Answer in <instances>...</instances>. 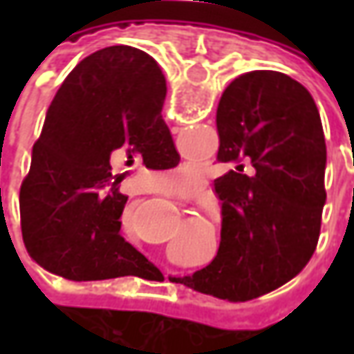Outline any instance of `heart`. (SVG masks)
<instances>
[{
	"instance_id": "1",
	"label": "heart",
	"mask_w": 354,
	"mask_h": 354,
	"mask_svg": "<svg viewBox=\"0 0 354 354\" xmlns=\"http://www.w3.org/2000/svg\"><path fill=\"white\" fill-rule=\"evenodd\" d=\"M189 230L195 234L197 238H201V240H211V232L205 228V226H201V225H191L189 226Z\"/></svg>"
}]
</instances>
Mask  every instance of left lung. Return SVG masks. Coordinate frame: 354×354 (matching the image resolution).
I'll list each match as a JSON object with an SVG mask.
<instances>
[{
	"label": "left lung",
	"mask_w": 354,
	"mask_h": 354,
	"mask_svg": "<svg viewBox=\"0 0 354 354\" xmlns=\"http://www.w3.org/2000/svg\"><path fill=\"white\" fill-rule=\"evenodd\" d=\"M221 163L214 179L223 201L216 258L193 276L191 290L248 301L295 278L313 256L325 205L327 147L309 90L276 71L234 78L216 108ZM254 167L243 173V163Z\"/></svg>",
	"instance_id": "8db88e82"
}]
</instances>
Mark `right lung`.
<instances>
[{"instance_id": "add662e5", "label": "right lung", "mask_w": 354, "mask_h": 354, "mask_svg": "<svg viewBox=\"0 0 354 354\" xmlns=\"http://www.w3.org/2000/svg\"><path fill=\"white\" fill-rule=\"evenodd\" d=\"M165 94L157 62L128 45L92 53L64 78L19 193L23 242L41 268L73 281L153 270L120 234V183L136 161L179 163L161 118Z\"/></svg>"}]
</instances>
